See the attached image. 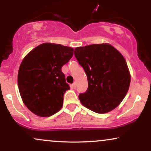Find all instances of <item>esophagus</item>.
<instances>
[{
    "label": "esophagus",
    "mask_w": 151,
    "mask_h": 151,
    "mask_svg": "<svg viewBox=\"0 0 151 151\" xmlns=\"http://www.w3.org/2000/svg\"><path fill=\"white\" fill-rule=\"evenodd\" d=\"M72 87L74 88V89H76V87H77V84H76V82H74L73 84H72Z\"/></svg>",
    "instance_id": "esophagus-1"
}]
</instances>
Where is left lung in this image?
I'll return each mask as SVG.
<instances>
[{
    "instance_id": "1",
    "label": "left lung",
    "mask_w": 151,
    "mask_h": 151,
    "mask_svg": "<svg viewBox=\"0 0 151 151\" xmlns=\"http://www.w3.org/2000/svg\"><path fill=\"white\" fill-rule=\"evenodd\" d=\"M74 53L87 76L88 89L79 95L81 103L98 114L117 107L126 96L131 82L122 55L109 44L79 47Z\"/></svg>"
}]
</instances>
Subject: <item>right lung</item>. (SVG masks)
I'll list each match as a JSON object with an SVG mask.
<instances>
[{"mask_svg": "<svg viewBox=\"0 0 151 151\" xmlns=\"http://www.w3.org/2000/svg\"><path fill=\"white\" fill-rule=\"evenodd\" d=\"M73 51L70 47L43 43L23 59L18 71V89L33 114L50 116L61 109L64 94L70 89L62 67L70 61Z\"/></svg>", "mask_w": 151, "mask_h": 151, "instance_id": "1", "label": "right lung"}]
</instances>
